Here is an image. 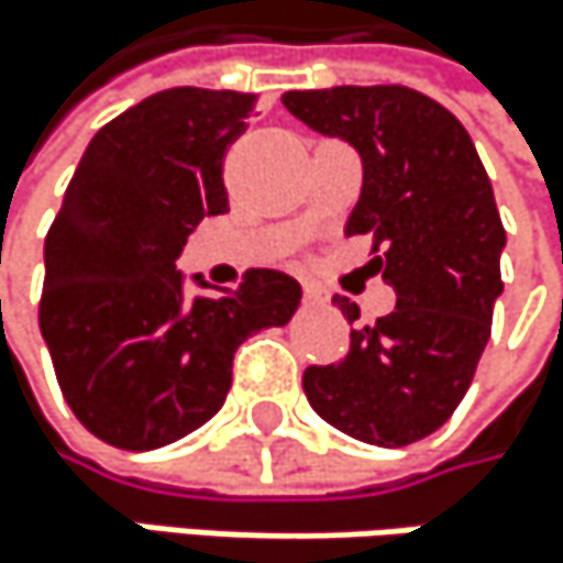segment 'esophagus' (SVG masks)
<instances>
[{
	"instance_id": "34e87169",
	"label": "esophagus",
	"mask_w": 563,
	"mask_h": 563,
	"mask_svg": "<svg viewBox=\"0 0 563 563\" xmlns=\"http://www.w3.org/2000/svg\"><path fill=\"white\" fill-rule=\"evenodd\" d=\"M303 297H307V303H327V294L320 287H303Z\"/></svg>"
}]
</instances>
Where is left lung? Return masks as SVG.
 <instances>
[{"instance_id":"1","label":"left lung","mask_w":563,"mask_h":563,"mask_svg":"<svg viewBox=\"0 0 563 563\" xmlns=\"http://www.w3.org/2000/svg\"><path fill=\"white\" fill-rule=\"evenodd\" d=\"M284 106L320 136L343 140L364 166L346 236L371 233L397 307L350 330L330 367H307L310 407L377 448L423 440L464 400L504 294L507 233L487 169L461 119L407 86L287 92ZM356 323L360 307L333 297Z\"/></svg>"}]
</instances>
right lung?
I'll return each mask as SVG.
<instances>
[{
	"label": "right lung",
	"instance_id": "obj_1",
	"mask_svg": "<svg viewBox=\"0 0 563 563\" xmlns=\"http://www.w3.org/2000/svg\"><path fill=\"white\" fill-rule=\"evenodd\" d=\"M253 102L176 86L130 106L86 146L46 236L38 330L66 404L119 451L203 427L230 394L236 346L300 307V284L279 269L217 294L196 273V297L176 269L196 223L230 210L223 156Z\"/></svg>",
	"mask_w": 563,
	"mask_h": 563
}]
</instances>
